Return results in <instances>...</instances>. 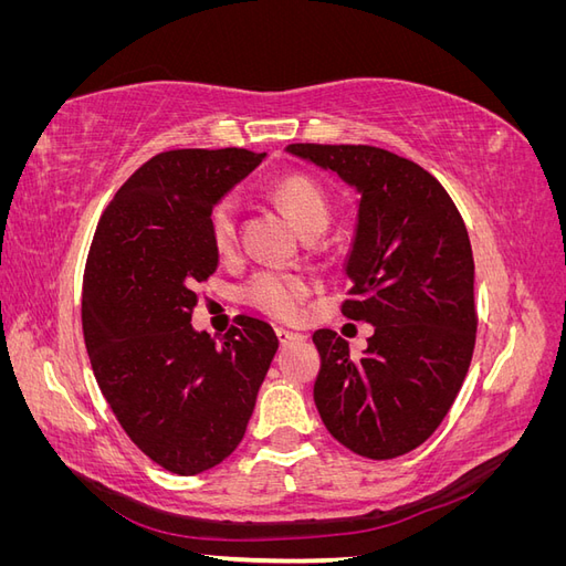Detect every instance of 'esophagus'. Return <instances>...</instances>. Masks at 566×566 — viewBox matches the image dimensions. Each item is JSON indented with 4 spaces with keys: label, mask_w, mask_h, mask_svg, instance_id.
<instances>
[{
    "label": "esophagus",
    "mask_w": 566,
    "mask_h": 566,
    "mask_svg": "<svg viewBox=\"0 0 566 566\" xmlns=\"http://www.w3.org/2000/svg\"><path fill=\"white\" fill-rule=\"evenodd\" d=\"M276 335L281 339V345H290V342H300L304 339L302 333H295V331H287V328H276Z\"/></svg>",
    "instance_id": "obj_1"
}]
</instances>
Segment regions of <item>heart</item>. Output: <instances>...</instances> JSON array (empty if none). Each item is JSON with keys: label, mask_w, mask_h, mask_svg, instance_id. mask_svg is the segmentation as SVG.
<instances>
[{"label": "heart", "mask_w": 566, "mask_h": 566, "mask_svg": "<svg viewBox=\"0 0 566 566\" xmlns=\"http://www.w3.org/2000/svg\"><path fill=\"white\" fill-rule=\"evenodd\" d=\"M273 196L293 217L302 233L312 229L325 231V227H328L331 205L314 179L304 175H287L273 186ZM238 217H241V205H238L235 196H224L214 202L210 212V238L219 252L233 248L238 235ZM304 295L306 283L300 276L283 271H260L245 285V300L279 318L295 316Z\"/></svg>", "instance_id": "1"}]
</instances>
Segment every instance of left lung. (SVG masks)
<instances>
[{
	"label": "left lung",
	"instance_id": "obj_1",
	"mask_svg": "<svg viewBox=\"0 0 566 566\" xmlns=\"http://www.w3.org/2000/svg\"><path fill=\"white\" fill-rule=\"evenodd\" d=\"M285 153L337 175L358 196L345 260L352 300L342 312L375 333L361 358L333 331L314 333L321 420L358 455H403L447 418L472 361L468 229L430 172L385 148L290 144Z\"/></svg>",
	"mask_w": 566,
	"mask_h": 566
}]
</instances>
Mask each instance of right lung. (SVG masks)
Wrapping results in <instances>:
<instances>
[{"label": "right lung", "instance_id": "obj_1", "mask_svg": "<svg viewBox=\"0 0 566 566\" xmlns=\"http://www.w3.org/2000/svg\"><path fill=\"white\" fill-rule=\"evenodd\" d=\"M266 153L184 148L150 158L101 217L82 285L96 382L129 439L193 476L241 443L279 337L238 316L224 339L196 331V285L217 271L210 212Z\"/></svg>", "mask_w": 566, "mask_h": 566}]
</instances>
